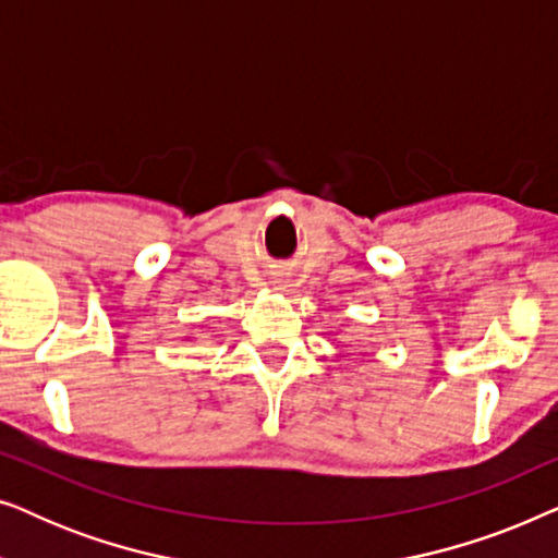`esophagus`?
Wrapping results in <instances>:
<instances>
[{
	"label": "esophagus",
	"mask_w": 558,
	"mask_h": 558,
	"mask_svg": "<svg viewBox=\"0 0 558 558\" xmlns=\"http://www.w3.org/2000/svg\"><path fill=\"white\" fill-rule=\"evenodd\" d=\"M279 289H281V287H279Z\"/></svg>",
	"instance_id": "esophagus-1"
}]
</instances>
